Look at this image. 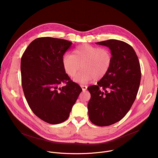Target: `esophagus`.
<instances>
[{
    "label": "esophagus",
    "instance_id": "obj_1",
    "mask_svg": "<svg viewBox=\"0 0 158 158\" xmlns=\"http://www.w3.org/2000/svg\"><path fill=\"white\" fill-rule=\"evenodd\" d=\"M81 88H82V91H85V90H86L87 88V87L86 85H81Z\"/></svg>",
    "mask_w": 158,
    "mask_h": 158
}]
</instances>
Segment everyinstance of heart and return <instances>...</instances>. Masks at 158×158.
<instances>
[{
  "label": "heart",
  "mask_w": 158,
  "mask_h": 158,
  "mask_svg": "<svg viewBox=\"0 0 158 158\" xmlns=\"http://www.w3.org/2000/svg\"><path fill=\"white\" fill-rule=\"evenodd\" d=\"M111 62L112 56L108 49L89 44L81 45L73 50V54L67 53L62 57L64 69L71 77L76 74L81 65L82 70L74 78V81L81 84L104 77Z\"/></svg>",
  "instance_id": "heart-1"
}]
</instances>
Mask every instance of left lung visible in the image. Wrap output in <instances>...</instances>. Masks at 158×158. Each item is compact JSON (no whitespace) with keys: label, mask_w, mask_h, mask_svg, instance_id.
<instances>
[{"label":"left lung","mask_w":158,"mask_h":158,"mask_svg":"<svg viewBox=\"0 0 158 158\" xmlns=\"http://www.w3.org/2000/svg\"><path fill=\"white\" fill-rule=\"evenodd\" d=\"M96 44L110 49L112 62L98 85L87 87L88 114L93 124L107 126L121 120L131 109L140 85L141 67L136 52L126 42L110 39Z\"/></svg>","instance_id":"8db88e82"}]
</instances>
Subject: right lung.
<instances>
[{"label": "right lung", "instance_id": "obj_1", "mask_svg": "<svg viewBox=\"0 0 158 158\" xmlns=\"http://www.w3.org/2000/svg\"><path fill=\"white\" fill-rule=\"evenodd\" d=\"M72 44L62 39L37 38L21 58L22 85L27 102L38 118L51 124L67 119L82 91L62 64L63 56ZM62 82L66 84L60 87Z\"/></svg>", "mask_w": 158, "mask_h": 158}]
</instances>
